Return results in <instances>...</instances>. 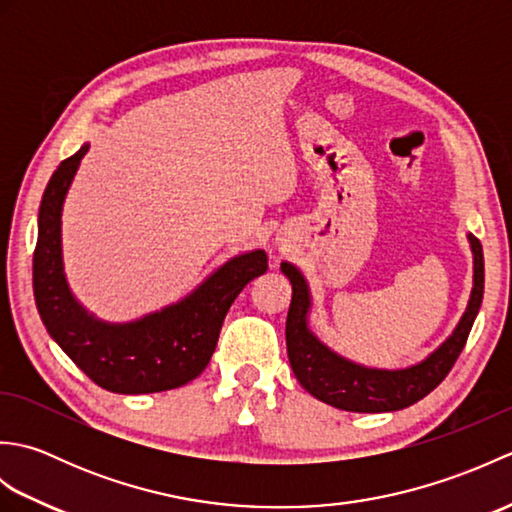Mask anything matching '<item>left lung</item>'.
Here are the masks:
<instances>
[{
	"label": "left lung",
	"mask_w": 512,
	"mask_h": 512,
	"mask_svg": "<svg viewBox=\"0 0 512 512\" xmlns=\"http://www.w3.org/2000/svg\"><path fill=\"white\" fill-rule=\"evenodd\" d=\"M466 239H469L473 253V288L462 319L427 358L400 369L367 367L325 345L310 330L308 317L312 310V295L306 277L295 264L281 262V273L292 284V301L286 319L288 358L301 387L325 405L356 413L405 409L436 389L464 350L484 297L482 244L471 233Z\"/></svg>",
	"instance_id": "8db88e82"
}]
</instances>
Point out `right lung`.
<instances>
[{
  "instance_id": "add662e5",
  "label": "right lung",
  "mask_w": 512,
  "mask_h": 512,
  "mask_svg": "<svg viewBox=\"0 0 512 512\" xmlns=\"http://www.w3.org/2000/svg\"><path fill=\"white\" fill-rule=\"evenodd\" d=\"M90 145L52 173L39 206L32 288L48 334L96 385L114 394H156L198 378L215 352L228 308L248 281L264 275L262 248L235 255L171 306L112 323L94 317L74 297L63 268L61 215L65 195Z\"/></svg>"
}]
</instances>
